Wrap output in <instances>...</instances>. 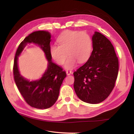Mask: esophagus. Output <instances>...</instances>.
<instances>
[{
    "label": "esophagus",
    "instance_id": "obj_1",
    "mask_svg": "<svg viewBox=\"0 0 134 134\" xmlns=\"http://www.w3.org/2000/svg\"><path fill=\"white\" fill-rule=\"evenodd\" d=\"M66 74L68 75V76H69V75L72 74V71H69V70H67L66 71Z\"/></svg>",
    "mask_w": 134,
    "mask_h": 134
}]
</instances>
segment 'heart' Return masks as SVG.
<instances>
[{"instance_id": "obj_1", "label": "heart", "mask_w": 134, "mask_h": 134, "mask_svg": "<svg viewBox=\"0 0 134 134\" xmlns=\"http://www.w3.org/2000/svg\"><path fill=\"white\" fill-rule=\"evenodd\" d=\"M59 45L52 44L49 49L51 56L58 65H63L68 54L69 57L66 62V68L72 69L78 62L83 63L90 57L92 51V39L85 32L69 30L58 38Z\"/></svg>"}]
</instances>
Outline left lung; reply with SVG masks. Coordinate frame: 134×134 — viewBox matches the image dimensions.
Returning <instances> with one entry per match:
<instances>
[{"label": "left lung", "mask_w": 134, "mask_h": 134, "mask_svg": "<svg viewBox=\"0 0 134 134\" xmlns=\"http://www.w3.org/2000/svg\"><path fill=\"white\" fill-rule=\"evenodd\" d=\"M93 51L88 61L73 73L74 88L82 101L98 104L109 96L118 74L119 62L114 47L105 36L95 32Z\"/></svg>", "instance_id": "1"}]
</instances>
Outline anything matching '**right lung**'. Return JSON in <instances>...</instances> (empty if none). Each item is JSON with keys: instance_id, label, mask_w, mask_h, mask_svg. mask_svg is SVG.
Listing matches in <instances>:
<instances>
[{"instance_id": "obj_1", "label": "right lung", "mask_w": 134, "mask_h": 134, "mask_svg": "<svg viewBox=\"0 0 134 134\" xmlns=\"http://www.w3.org/2000/svg\"><path fill=\"white\" fill-rule=\"evenodd\" d=\"M51 35L46 31L32 33L20 43L16 52L13 65V76L16 85L25 102L31 107L46 109L52 107L57 100L60 86L66 76L65 71L52 62L49 52ZM37 43L45 52L48 66L40 80L30 82L20 74L17 67V57L27 43Z\"/></svg>"}]
</instances>
